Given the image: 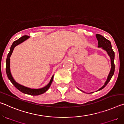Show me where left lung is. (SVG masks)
<instances>
[{"instance_id": "8db88e82", "label": "left lung", "mask_w": 124, "mask_h": 124, "mask_svg": "<svg viewBox=\"0 0 124 124\" xmlns=\"http://www.w3.org/2000/svg\"><path fill=\"white\" fill-rule=\"evenodd\" d=\"M96 37L98 40V47L101 48V49L105 50V51L107 52V53L108 56H109V57L110 58V62H111V69H110V72L108 75L107 80L106 81V82L104 83V84L103 85L100 89H99L97 90V91H98L103 89V88L106 86L107 85V84L109 83V81L110 80L111 78H112L113 74H114V70H115V64H114L115 54H114V52L113 51V50L112 49V45H111V43L109 40H108L106 39L104 37H103L102 35L100 34H96ZM78 89L79 90V89ZM80 91L84 92L83 91H82V90H80ZM85 93H86V92H85ZM93 93V92H90V93Z\"/></svg>"}]
</instances>
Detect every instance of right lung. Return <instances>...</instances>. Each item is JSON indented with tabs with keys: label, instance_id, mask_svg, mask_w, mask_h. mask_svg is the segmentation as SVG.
<instances>
[{
	"label": "right lung",
	"instance_id": "add662e5",
	"mask_svg": "<svg viewBox=\"0 0 124 124\" xmlns=\"http://www.w3.org/2000/svg\"><path fill=\"white\" fill-rule=\"evenodd\" d=\"M29 38V36H27V35H24V36L21 37L20 38H19L18 40H17L16 41H15L14 43H12V45L11 46V47H10V52L8 54L7 61H6V64H7L6 65V72H7V74L8 78H9L10 81H11L12 84L14 85V86L15 87L16 89H17L19 91H20L21 92H22V93H24L25 94L33 95V96H37V95H41V94L44 93L49 89L50 86L51 85L52 81H53L54 75H52L50 82L47 85H46L44 87L40 88V89H31V88L26 87L24 86H23L22 85L20 84L17 83L13 78V77H12V74L11 73V71H10V57H11L14 48L17 45H19L21 43H22L24 41H26L27 39H28Z\"/></svg>",
	"mask_w": 124,
	"mask_h": 124
}]
</instances>
